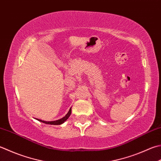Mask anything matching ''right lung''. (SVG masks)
<instances>
[{"label":"right lung","mask_w":161,"mask_h":161,"mask_svg":"<svg viewBox=\"0 0 161 161\" xmlns=\"http://www.w3.org/2000/svg\"><path fill=\"white\" fill-rule=\"evenodd\" d=\"M71 111H72V110H71V108H70V109H69V112H68V114H66L64 118L59 119V120L54 121H42V120H40V119H37V121H41V122H42V123H45V124H46L61 125V124H63V123H64V122L68 119L69 116H70V115L71 114Z\"/></svg>","instance_id":"obj_1"}]
</instances>
